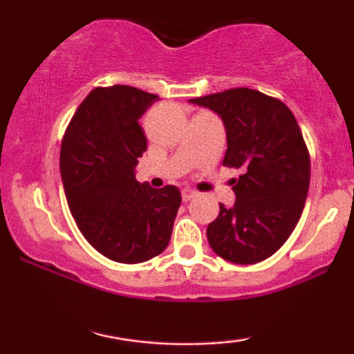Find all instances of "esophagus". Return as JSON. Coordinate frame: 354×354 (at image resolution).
Returning a JSON list of instances; mask_svg holds the SVG:
<instances>
[{
	"label": "esophagus",
	"instance_id": "esophagus-1",
	"mask_svg": "<svg viewBox=\"0 0 354 354\" xmlns=\"http://www.w3.org/2000/svg\"><path fill=\"white\" fill-rule=\"evenodd\" d=\"M196 196V191L194 189H191V188H183L181 189V198H183V201H189V200H193V198Z\"/></svg>",
	"mask_w": 354,
	"mask_h": 354
}]
</instances>
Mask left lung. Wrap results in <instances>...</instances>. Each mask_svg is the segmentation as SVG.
I'll return each mask as SVG.
<instances>
[{
    "instance_id": "left-lung-1",
    "label": "left lung",
    "mask_w": 354,
    "mask_h": 354,
    "mask_svg": "<svg viewBox=\"0 0 354 354\" xmlns=\"http://www.w3.org/2000/svg\"><path fill=\"white\" fill-rule=\"evenodd\" d=\"M221 116L228 136L223 166L243 169L233 208L219 205L206 234L211 250L236 265H254L284 245L301 216L311 161L298 121L281 100L231 88L189 100Z\"/></svg>"
}]
</instances>
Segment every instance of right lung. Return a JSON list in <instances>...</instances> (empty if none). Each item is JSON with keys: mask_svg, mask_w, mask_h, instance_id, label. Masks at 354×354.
I'll use <instances>...</instances> for the list:
<instances>
[{"mask_svg": "<svg viewBox=\"0 0 354 354\" xmlns=\"http://www.w3.org/2000/svg\"><path fill=\"white\" fill-rule=\"evenodd\" d=\"M158 98L126 84L89 91L61 141L59 169L68 206L86 241L116 263L135 265L163 253L181 193L138 183L146 135L138 120Z\"/></svg>", "mask_w": 354, "mask_h": 354, "instance_id": "obj_1", "label": "right lung"}]
</instances>
